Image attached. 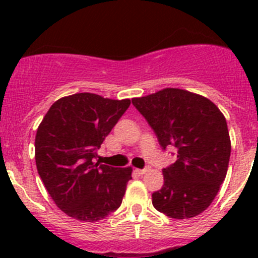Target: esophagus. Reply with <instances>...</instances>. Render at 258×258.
<instances>
[{
	"label": "esophagus",
	"instance_id": "esophagus-1",
	"mask_svg": "<svg viewBox=\"0 0 258 258\" xmlns=\"http://www.w3.org/2000/svg\"><path fill=\"white\" fill-rule=\"evenodd\" d=\"M148 170H150V168H148V167H145V168H142V170H139V168H137V172H139L140 173V175H144V173H146V172H147V171Z\"/></svg>",
	"mask_w": 258,
	"mask_h": 258
}]
</instances>
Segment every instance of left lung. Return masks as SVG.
Listing matches in <instances>:
<instances>
[{
	"instance_id": "1",
	"label": "left lung",
	"mask_w": 258,
	"mask_h": 258,
	"mask_svg": "<svg viewBox=\"0 0 258 258\" xmlns=\"http://www.w3.org/2000/svg\"><path fill=\"white\" fill-rule=\"evenodd\" d=\"M132 103L161 147L177 150L176 162L162 170V188L152 194L153 207L176 220L204 212L225 181L230 162L225 116L209 98L179 88L132 98Z\"/></svg>"
}]
</instances>
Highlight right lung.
I'll list each match as a JSON object with an SVG mask.
<instances>
[{
    "label": "right lung",
    "instance_id": "add662e5",
    "mask_svg": "<svg viewBox=\"0 0 258 258\" xmlns=\"http://www.w3.org/2000/svg\"><path fill=\"white\" fill-rule=\"evenodd\" d=\"M130 105V100L75 93L57 100L38 126V175L57 207L70 217L95 222L121 206L132 168L100 165L96 158Z\"/></svg>",
    "mask_w": 258,
    "mask_h": 258
}]
</instances>
